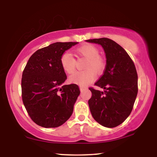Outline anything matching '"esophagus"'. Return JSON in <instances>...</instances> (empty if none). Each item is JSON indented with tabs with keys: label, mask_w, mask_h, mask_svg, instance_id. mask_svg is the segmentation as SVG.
Returning <instances> with one entry per match:
<instances>
[{
	"label": "esophagus",
	"mask_w": 157,
	"mask_h": 157,
	"mask_svg": "<svg viewBox=\"0 0 157 157\" xmlns=\"http://www.w3.org/2000/svg\"><path fill=\"white\" fill-rule=\"evenodd\" d=\"M79 89H80V91H84V90L87 89V87L84 86H79Z\"/></svg>",
	"instance_id": "obj_1"
}]
</instances>
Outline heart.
<instances>
[{"instance_id": "1", "label": "heart", "mask_w": 157, "mask_h": 157, "mask_svg": "<svg viewBox=\"0 0 157 157\" xmlns=\"http://www.w3.org/2000/svg\"><path fill=\"white\" fill-rule=\"evenodd\" d=\"M77 52L86 57L84 71H78L69 78L70 82L80 85L91 83L95 78V73H100L105 67V62L100 57V51L97 47L92 44H85L76 49ZM60 63L63 70L68 74H72L75 71V59L70 52L66 51L61 55Z\"/></svg>"}]
</instances>
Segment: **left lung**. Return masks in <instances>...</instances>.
<instances>
[{
  "label": "left lung",
  "instance_id": "left-lung-1",
  "mask_svg": "<svg viewBox=\"0 0 157 157\" xmlns=\"http://www.w3.org/2000/svg\"><path fill=\"white\" fill-rule=\"evenodd\" d=\"M86 41L100 45L106 55L103 75L95 82L103 91L89 88V106L93 118L101 125L113 128L123 123L131 113L138 94L136 67L127 52L108 38Z\"/></svg>",
  "mask_w": 157,
  "mask_h": 157
}]
</instances>
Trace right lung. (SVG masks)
Listing matches in <instances>:
<instances>
[{
	"label": "right lung",
	"instance_id": "obj_1",
	"mask_svg": "<svg viewBox=\"0 0 157 157\" xmlns=\"http://www.w3.org/2000/svg\"><path fill=\"white\" fill-rule=\"evenodd\" d=\"M78 42H56L30 57L21 79L22 99L29 116L38 125L57 127L68 121L80 94L75 84L63 85L67 79L60 57Z\"/></svg>",
	"mask_w": 157,
	"mask_h": 157
}]
</instances>
